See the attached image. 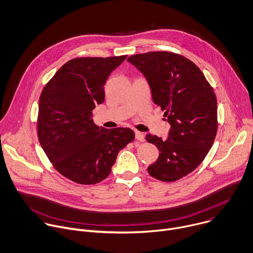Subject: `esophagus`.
<instances>
[{
  "label": "esophagus",
  "instance_id": "1",
  "mask_svg": "<svg viewBox=\"0 0 253 253\" xmlns=\"http://www.w3.org/2000/svg\"><path fill=\"white\" fill-rule=\"evenodd\" d=\"M135 138L137 139V140H139V141H143L144 140V134L142 133V132H140V131H135Z\"/></svg>",
  "mask_w": 253,
  "mask_h": 253
}]
</instances>
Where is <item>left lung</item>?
Here are the masks:
<instances>
[{
    "label": "left lung",
    "mask_w": 253,
    "mask_h": 253,
    "mask_svg": "<svg viewBox=\"0 0 253 253\" xmlns=\"http://www.w3.org/2000/svg\"><path fill=\"white\" fill-rule=\"evenodd\" d=\"M145 77L154 103L170 125L169 137L146 134L160 157L147 168L162 181L172 182L193 171L209 154L217 131V100L199 68L181 55L149 52L127 60Z\"/></svg>",
    "instance_id": "obj_1"
}]
</instances>
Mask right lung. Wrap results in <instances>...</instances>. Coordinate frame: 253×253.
Returning a JSON list of instances; mask_svg holds the SVG:
<instances>
[{
	"mask_svg": "<svg viewBox=\"0 0 253 253\" xmlns=\"http://www.w3.org/2000/svg\"><path fill=\"white\" fill-rule=\"evenodd\" d=\"M127 56L77 58L67 62L44 85L39 100L38 136L54 168L80 184H95L112 171L119 151L134 139L128 127H98L95 105L104 85Z\"/></svg>",
	"mask_w": 253,
	"mask_h": 253,
	"instance_id": "1",
	"label": "right lung"
}]
</instances>
